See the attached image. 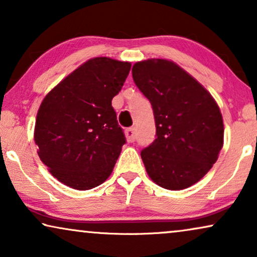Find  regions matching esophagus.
Returning a JSON list of instances; mask_svg holds the SVG:
<instances>
[{"instance_id": "1", "label": "esophagus", "mask_w": 257, "mask_h": 257, "mask_svg": "<svg viewBox=\"0 0 257 257\" xmlns=\"http://www.w3.org/2000/svg\"><path fill=\"white\" fill-rule=\"evenodd\" d=\"M126 138H127L128 143H133L136 140V130L131 127L126 130Z\"/></svg>"}]
</instances>
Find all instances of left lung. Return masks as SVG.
I'll return each instance as SVG.
<instances>
[{"label":"left lung","mask_w":257,"mask_h":257,"mask_svg":"<svg viewBox=\"0 0 257 257\" xmlns=\"http://www.w3.org/2000/svg\"><path fill=\"white\" fill-rule=\"evenodd\" d=\"M136 85L153 108L157 138L142 151L149 177L181 191L208 173L223 146V119L208 91L174 62L152 58L132 68Z\"/></svg>","instance_id":"obj_1"}]
</instances>
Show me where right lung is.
<instances>
[{
	"instance_id": "obj_1",
	"label": "right lung",
	"mask_w": 257,
	"mask_h": 257,
	"mask_svg": "<svg viewBox=\"0 0 257 257\" xmlns=\"http://www.w3.org/2000/svg\"><path fill=\"white\" fill-rule=\"evenodd\" d=\"M130 70V62L91 58L42 100L35 144L42 163L62 184L87 191L111 175L125 144L111 101Z\"/></svg>"
}]
</instances>
